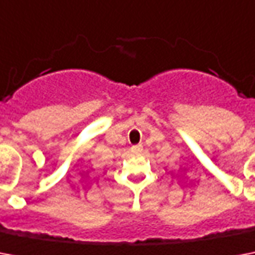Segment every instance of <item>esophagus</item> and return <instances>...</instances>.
Listing matches in <instances>:
<instances>
[{
	"label": "esophagus",
	"mask_w": 255,
	"mask_h": 255,
	"mask_svg": "<svg viewBox=\"0 0 255 255\" xmlns=\"http://www.w3.org/2000/svg\"><path fill=\"white\" fill-rule=\"evenodd\" d=\"M131 151L133 155H139V153H141V151H143V147H141L140 144H137V145H133V147L131 148Z\"/></svg>",
	"instance_id": "34e87169"
}]
</instances>
